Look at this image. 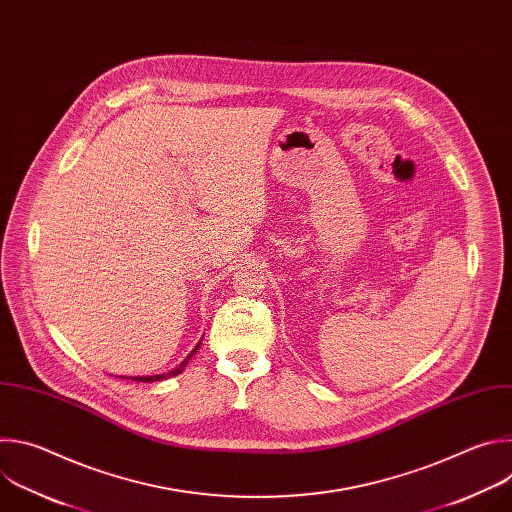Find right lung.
I'll list each match as a JSON object with an SVG mask.
<instances>
[{"label": "right lung", "instance_id": "1", "mask_svg": "<svg viewBox=\"0 0 512 512\" xmlns=\"http://www.w3.org/2000/svg\"><path fill=\"white\" fill-rule=\"evenodd\" d=\"M196 350H198V346H196V348L190 352V356H192ZM190 356H188V358H190ZM188 358H186V360L180 364L178 369H174V371H170V373H166V375H156V377H131V381H139V383H154V381H164V379H170V377H174V375H180V373H182V369L186 367Z\"/></svg>", "mask_w": 512, "mask_h": 512}]
</instances>
